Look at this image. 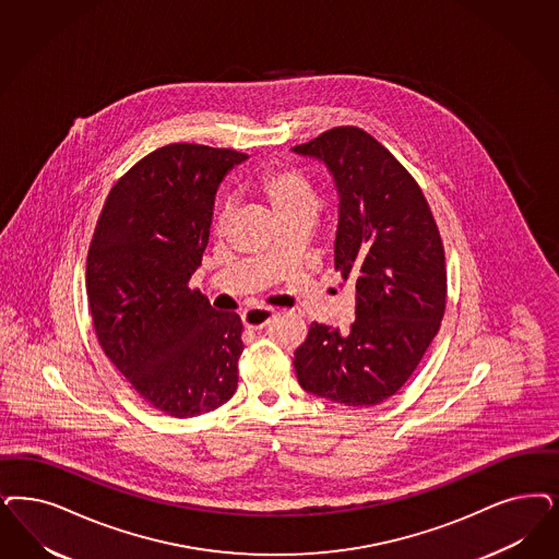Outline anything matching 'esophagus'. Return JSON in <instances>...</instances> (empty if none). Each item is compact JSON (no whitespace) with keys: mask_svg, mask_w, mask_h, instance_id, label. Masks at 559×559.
<instances>
[{"mask_svg":"<svg viewBox=\"0 0 559 559\" xmlns=\"http://www.w3.org/2000/svg\"><path fill=\"white\" fill-rule=\"evenodd\" d=\"M272 318H274V311L266 308L246 309V311L241 313L243 326L251 328V330H262V328L269 326V322Z\"/></svg>","mask_w":559,"mask_h":559,"instance_id":"34e87169","label":"esophagus"}]
</instances>
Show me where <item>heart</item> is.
<instances>
[{
  "label": "heart",
  "mask_w": 559,
  "mask_h": 559,
  "mask_svg": "<svg viewBox=\"0 0 559 559\" xmlns=\"http://www.w3.org/2000/svg\"><path fill=\"white\" fill-rule=\"evenodd\" d=\"M255 190L262 193V198L269 202L272 211L276 212V216L283 223L293 218L313 221L320 209L318 192L311 179L301 169L290 165H274L266 171H262L255 181ZM227 218H229V204H225L218 212V218H216L218 231L225 229Z\"/></svg>",
  "instance_id": "1"
}]
</instances>
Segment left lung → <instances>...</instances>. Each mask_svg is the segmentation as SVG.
I'll use <instances>...</instances> for the list:
<instances>
[{
    "mask_svg": "<svg viewBox=\"0 0 559 559\" xmlns=\"http://www.w3.org/2000/svg\"><path fill=\"white\" fill-rule=\"evenodd\" d=\"M334 177V269L355 285L348 330L313 322L295 350L304 390L332 403L373 406L421 364L445 311V253L419 183L366 130L338 126L293 146Z\"/></svg>",
    "mask_w": 559,
    "mask_h": 559,
    "instance_id": "obj_1",
    "label": "left lung"
}]
</instances>
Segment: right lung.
<instances>
[{
    "mask_svg": "<svg viewBox=\"0 0 559 559\" xmlns=\"http://www.w3.org/2000/svg\"><path fill=\"white\" fill-rule=\"evenodd\" d=\"M246 154L167 144L105 200L86 258L98 345L135 392L171 417L225 405L237 390L243 324L188 287L211 237L218 183Z\"/></svg>",
    "mask_w": 559,
    "mask_h": 559,
    "instance_id": "obj_1",
    "label": "right lung"
}]
</instances>
